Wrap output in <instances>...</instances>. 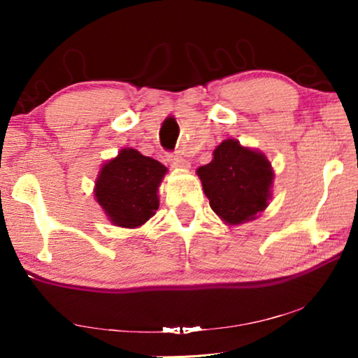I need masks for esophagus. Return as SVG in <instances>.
<instances>
[{
    "label": "esophagus",
    "instance_id": "obj_1",
    "mask_svg": "<svg viewBox=\"0 0 358 358\" xmlns=\"http://www.w3.org/2000/svg\"><path fill=\"white\" fill-rule=\"evenodd\" d=\"M168 163L173 168H189V163L179 155H168Z\"/></svg>",
    "mask_w": 358,
    "mask_h": 358
}]
</instances>
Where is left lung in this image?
I'll list each match as a JSON object with an SVG mask.
<instances>
[{
    "instance_id": "8db88e82",
    "label": "left lung",
    "mask_w": 358,
    "mask_h": 358,
    "mask_svg": "<svg viewBox=\"0 0 358 358\" xmlns=\"http://www.w3.org/2000/svg\"><path fill=\"white\" fill-rule=\"evenodd\" d=\"M197 174L210 207L224 223L241 224L267 208L273 180L266 155L229 138L213 151V159Z\"/></svg>"
}]
</instances>
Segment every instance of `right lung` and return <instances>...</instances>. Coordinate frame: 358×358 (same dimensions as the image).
<instances>
[{"mask_svg":"<svg viewBox=\"0 0 358 358\" xmlns=\"http://www.w3.org/2000/svg\"><path fill=\"white\" fill-rule=\"evenodd\" d=\"M168 168L134 148H124L107 161L96 179L94 195L109 222L138 228L159 207L158 187Z\"/></svg>","mask_w":358,"mask_h":358,"instance_id":"obj_1","label":"right lung"}]
</instances>
